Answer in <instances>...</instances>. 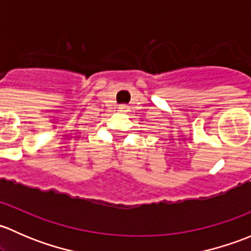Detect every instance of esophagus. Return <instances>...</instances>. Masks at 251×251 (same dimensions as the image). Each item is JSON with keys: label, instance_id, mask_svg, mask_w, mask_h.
I'll return each instance as SVG.
<instances>
[{"label": "esophagus", "instance_id": "34e87169", "mask_svg": "<svg viewBox=\"0 0 251 251\" xmlns=\"http://www.w3.org/2000/svg\"><path fill=\"white\" fill-rule=\"evenodd\" d=\"M128 110H130V107H128V105H126V104L119 105V111H120V113H127Z\"/></svg>", "mask_w": 251, "mask_h": 251}]
</instances>
